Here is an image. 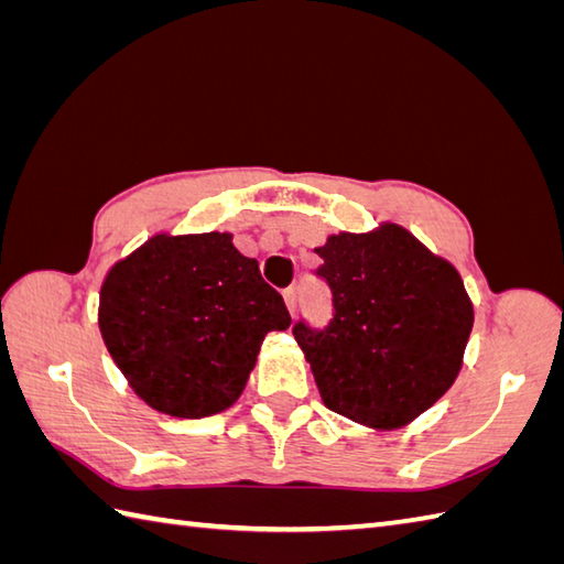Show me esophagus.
Returning <instances> with one entry per match:
<instances>
[{"label":"esophagus","instance_id":"1","mask_svg":"<svg viewBox=\"0 0 564 564\" xmlns=\"http://www.w3.org/2000/svg\"><path fill=\"white\" fill-rule=\"evenodd\" d=\"M283 301H285V305H289L291 315H295V307H297V291H295V289H285V291H283Z\"/></svg>","mask_w":564,"mask_h":564}]
</instances>
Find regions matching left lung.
<instances>
[{"instance_id":"obj_1","label":"left lung","mask_w":564,"mask_h":564,"mask_svg":"<svg viewBox=\"0 0 564 564\" xmlns=\"http://www.w3.org/2000/svg\"><path fill=\"white\" fill-rule=\"evenodd\" d=\"M332 291L327 327L293 325L332 412L398 429L426 412L463 366L473 303L460 273L406 232L382 225L315 249Z\"/></svg>"}]
</instances>
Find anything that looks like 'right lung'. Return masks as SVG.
I'll list each match as a JSON object with an SVG mask.
<instances>
[{
    "label": "right lung",
    "mask_w": 564,
    "mask_h": 564,
    "mask_svg": "<svg viewBox=\"0 0 564 564\" xmlns=\"http://www.w3.org/2000/svg\"><path fill=\"white\" fill-rule=\"evenodd\" d=\"M99 327L142 400L200 419L242 394L263 337L291 315L232 235H158L106 275Z\"/></svg>",
    "instance_id": "1"
}]
</instances>
